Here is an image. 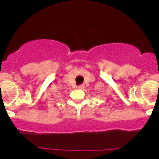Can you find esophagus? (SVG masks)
Listing matches in <instances>:
<instances>
[{"instance_id":"34e87169","label":"esophagus","mask_w":159,"mask_h":159,"mask_svg":"<svg viewBox=\"0 0 159 159\" xmlns=\"http://www.w3.org/2000/svg\"><path fill=\"white\" fill-rule=\"evenodd\" d=\"M77 89H84V85H82V84H81V85L77 86Z\"/></svg>"}]
</instances>
